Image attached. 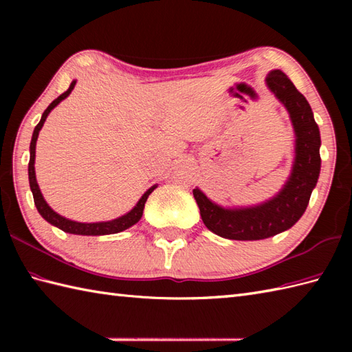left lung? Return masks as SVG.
I'll list each match as a JSON object with an SVG mask.
<instances>
[{
	"label": "left lung",
	"mask_w": 352,
	"mask_h": 352,
	"mask_svg": "<svg viewBox=\"0 0 352 352\" xmlns=\"http://www.w3.org/2000/svg\"><path fill=\"white\" fill-rule=\"evenodd\" d=\"M265 81L286 107L295 131L294 164L281 190L257 206L222 207L193 189L204 226L230 241H261L294 227L309 206L320 172V134L309 101L280 69L269 72Z\"/></svg>",
	"instance_id": "1"
}]
</instances>
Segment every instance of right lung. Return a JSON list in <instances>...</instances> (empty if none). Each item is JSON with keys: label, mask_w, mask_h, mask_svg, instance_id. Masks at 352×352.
<instances>
[{"label": "right lung", "mask_w": 352, "mask_h": 352, "mask_svg": "<svg viewBox=\"0 0 352 352\" xmlns=\"http://www.w3.org/2000/svg\"><path fill=\"white\" fill-rule=\"evenodd\" d=\"M77 80H72V83L69 86L68 91L65 94H62L58 98H56L52 101L50 106L47 107V110L42 113V118L39 124L34 126V131H33V136H32V144H30V162H28V182H30V189H32L33 193V198H34V206L37 208V212L41 213L42 218L50 222L51 226H54L57 228L63 230L65 233H69V234H80V236H104V234H115V233H121V231L130 228L134 223L139 222L142 214H144V207L146 199L149 197V193H151L155 188L157 184L151 186L142 198L138 201V204L134 206L130 212H126L125 214L119 216L116 219H111V221H102V222H77V221H72L65 218V216L58 214L57 212L52 210V208L48 206L47 201H45L42 192L39 189V184H37L36 180V170H34V159H36V142L37 138H39V131L43 126V122L47 121L48 115L51 113V110L54 109L56 106H58L65 98H68L69 94L72 92V89L76 87Z\"/></svg>", "instance_id": "obj_1"}]
</instances>
